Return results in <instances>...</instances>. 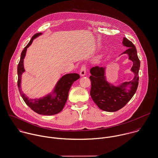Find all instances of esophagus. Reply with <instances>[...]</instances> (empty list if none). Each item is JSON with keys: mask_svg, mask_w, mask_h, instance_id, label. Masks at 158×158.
<instances>
[{"mask_svg": "<svg viewBox=\"0 0 158 158\" xmlns=\"http://www.w3.org/2000/svg\"><path fill=\"white\" fill-rule=\"evenodd\" d=\"M86 74V67L85 65H82L81 68V71H80V75L81 76H84Z\"/></svg>", "mask_w": 158, "mask_h": 158, "instance_id": "1", "label": "esophagus"}]
</instances>
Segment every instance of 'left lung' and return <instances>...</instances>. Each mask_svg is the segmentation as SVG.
<instances>
[{
	"label": "left lung",
	"mask_w": 158,
	"mask_h": 158,
	"mask_svg": "<svg viewBox=\"0 0 158 158\" xmlns=\"http://www.w3.org/2000/svg\"><path fill=\"white\" fill-rule=\"evenodd\" d=\"M122 44L127 49L121 55L127 54L128 59L133 63L131 71L134 73V77L131 81L117 85L107 80L106 68L95 66L90 71L91 97L100 109L106 112H116L123 107L135 94L139 84L140 62L136 48L131 41L125 37Z\"/></svg>",
	"instance_id": "1"
}]
</instances>
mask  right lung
<instances>
[{
    "label": "right lung",
    "mask_w": 158,
    "mask_h": 158,
    "mask_svg": "<svg viewBox=\"0 0 158 158\" xmlns=\"http://www.w3.org/2000/svg\"><path fill=\"white\" fill-rule=\"evenodd\" d=\"M42 35L43 33H38L34 35L21 53L20 61L18 65V86L20 95L24 102L34 112L41 115H52L62 110L67 101L68 92L72 84L74 81L80 78V76L77 73H69L63 75L57 81L50 93L39 98H29L23 92L21 89V84L22 74L26 71L24 60L26 56L27 48L32 44L33 40Z\"/></svg>",
    "instance_id": "add662e5"
}]
</instances>
